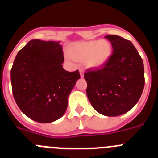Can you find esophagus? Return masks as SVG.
<instances>
[{"label": "esophagus", "instance_id": "34e87169", "mask_svg": "<svg viewBox=\"0 0 158 158\" xmlns=\"http://www.w3.org/2000/svg\"><path fill=\"white\" fill-rule=\"evenodd\" d=\"M84 72H85V71H84V69H82V68H81V69H80V74H81V77H84Z\"/></svg>", "mask_w": 158, "mask_h": 158}]
</instances>
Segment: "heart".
<instances>
[{
    "label": "heart",
    "mask_w": 158,
    "mask_h": 158,
    "mask_svg": "<svg viewBox=\"0 0 158 158\" xmlns=\"http://www.w3.org/2000/svg\"><path fill=\"white\" fill-rule=\"evenodd\" d=\"M112 47L105 40H92L78 43L70 49V55L73 58L88 59L90 66L98 67L104 65L111 55Z\"/></svg>",
    "instance_id": "obj_1"
}]
</instances>
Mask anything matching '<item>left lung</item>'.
<instances>
[{
	"mask_svg": "<svg viewBox=\"0 0 158 158\" xmlns=\"http://www.w3.org/2000/svg\"><path fill=\"white\" fill-rule=\"evenodd\" d=\"M113 52L97 69H88V98L96 111L107 116L127 112L137 104L145 85L144 65L133 43L118 35H107Z\"/></svg>",
	"mask_w": 158,
	"mask_h": 158,
	"instance_id": "8db88e82",
	"label": "left lung"
}]
</instances>
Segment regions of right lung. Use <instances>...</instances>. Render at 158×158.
I'll use <instances>...</instances> for the list:
<instances>
[{"instance_id": "right-lung-1", "label": "right lung", "mask_w": 158, "mask_h": 158, "mask_svg": "<svg viewBox=\"0 0 158 158\" xmlns=\"http://www.w3.org/2000/svg\"><path fill=\"white\" fill-rule=\"evenodd\" d=\"M63 62L59 42L31 40L16 56L11 69L12 94L32 120L47 123L64 115L68 96L81 76L78 69L65 70Z\"/></svg>"}]
</instances>
